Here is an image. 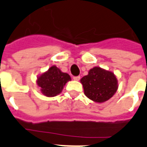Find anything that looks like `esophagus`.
<instances>
[{"label": "esophagus", "mask_w": 147, "mask_h": 147, "mask_svg": "<svg viewBox=\"0 0 147 147\" xmlns=\"http://www.w3.org/2000/svg\"><path fill=\"white\" fill-rule=\"evenodd\" d=\"M73 79L75 81H79V79H80V76H74Z\"/></svg>", "instance_id": "34e87169"}]
</instances>
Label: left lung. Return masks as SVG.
<instances>
[{"mask_svg": "<svg viewBox=\"0 0 147 147\" xmlns=\"http://www.w3.org/2000/svg\"><path fill=\"white\" fill-rule=\"evenodd\" d=\"M85 94L92 100L103 103L112 98L118 88L117 78L112 71L94 67L80 80Z\"/></svg>", "mask_w": 147, "mask_h": 147, "instance_id": "1", "label": "left lung"}]
</instances>
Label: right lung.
<instances>
[{
  "mask_svg": "<svg viewBox=\"0 0 147 147\" xmlns=\"http://www.w3.org/2000/svg\"><path fill=\"white\" fill-rule=\"evenodd\" d=\"M69 81H71L69 74L62 72L55 65H53L44 73L38 76L36 84L43 95L55 97L62 92L65 85Z\"/></svg>",
  "mask_w": 147,
  "mask_h": 147,
  "instance_id": "add662e5",
  "label": "right lung"
}]
</instances>
